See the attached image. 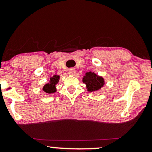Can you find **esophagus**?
Listing matches in <instances>:
<instances>
[{
    "label": "esophagus",
    "instance_id": "esophagus-1",
    "mask_svg": "<svg viewBox=\"0 0 152 152\" xmlns=\"http://www.w3.org/2000/svg\"><path fill=\"white\" fill-rule=\"evenodd\" d=\"M75 70L74 68H70V69L68 70V74L70 75H75Z\"/></svg>",
    "mask_w": 152,
    "mask_h": 152
}]
</instances>
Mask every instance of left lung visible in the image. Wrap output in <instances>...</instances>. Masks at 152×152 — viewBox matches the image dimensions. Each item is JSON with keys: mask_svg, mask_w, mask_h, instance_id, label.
Instances as JSON below:
<instances>
[{"mask_svg": "<svg viewBox=\"0 0 152 152\" xmlns=\"http://www.w3.org/2000/svg\"><path fill=\"white\" fill-rule=\"evenodd\" d=\"M82 82L86 84L88 92L97 91L102 88L104 85V80L102 77L97 75L94 72H88L83 77Z\"/></svg>", "mask_w": 152, "mask_h": 152, "instance_id": "1", "label": "left lung"}]
</instances>
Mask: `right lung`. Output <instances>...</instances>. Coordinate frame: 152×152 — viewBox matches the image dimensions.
Here are the masks:
<instances>
[{
	"label": "right lung",
	"mask_w": 152,
	"mask_h": 152,
	"mask_svg": "<svg viewBox=\"0 0 152 152\" xmlns=\"http://www.w3.org/2000/svg\"><path fill=\"white\" fill-rule=\"evenodd\" d=\"M60 76L57 75H55L53 77L50 78V82L48 83V84H45L43 87V91L44 92L49 93H54L57 91V89H56V85L58 84L59 82Z\"/></svg>",
	"instance_id": "add662e5"
}]
</instances>
